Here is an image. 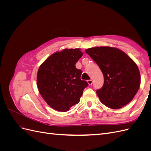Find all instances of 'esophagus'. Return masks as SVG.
Listing matches in <instances>:
<instances>
[{
    "instance_id": "obj_1",
    "label": "esophagus",
    "mask_w": 151,
    "mask_h": 151,
    "mask_svg": "<svg viewBox=\"0 0 151 151\" xmlns=\"http://www.w3.org/2000/svg\"><path fill=\"white\" fill-rule=\"evenodd\" d=\"M88 83L89 85H91L93 84V80L92 79H89V80H88Z\"/></svg>"
}]
</instances>
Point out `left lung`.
I'll list each match as a JSON object with an SVG mask.
<instances>
[{
    "mask_svg": "<svg viewBox=\"0 0 151 151\" xmlns=\"http://www.w3.org/2000/svg\"><path fill=\"white\" fill-rule=\"evenodd\" d=\"M86 52L103 74L104 84L96 91L101 102L111 109H119L129 103L140 85V72L135 62L114 47H93L86 49Z\"/></svg>",
    "mask_w": 151,
    "mask_h": 151,
    "instance_id": "obj_1",
    "label": "left lung"
}]
</instances>
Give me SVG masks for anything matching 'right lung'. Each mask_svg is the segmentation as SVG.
<instances>
[{
  "mask_svg": "<svg viewBox=\"0 0 151 151\" xmlns=\"http://www.w3.org/2000/svg\"><path fill=\"white\" fill-rule=\"evenodd\" d=\"M80 48L63 49L52 54L41 64L37 86L45 101L53 109L65 112L77 104L88 86L81 79L82 71L75 64L83 56Z\"/></svg>",
  "mask_w": 151,
  "mask_h": 151,
  "instance_id": "add662e5",
  "label": "right lung"
}]
</instances>
